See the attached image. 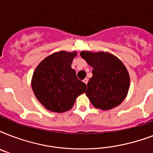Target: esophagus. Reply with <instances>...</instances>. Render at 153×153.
I'll return each instance as SVG.
<instances>
[{
    "label": "esophagus",
    "mask_w": 153,
    "mask_h": 153,
    "mask_svg": "<svg viewBox=\"0 0 153 153\" xmlns=\"http://www.w3.org/2000/svg\"><path fill=\"white\" fill-rule=\"evenodd\" d=\"M83 82H84V83L87 84V82H88V79H83Z\"/></svg>",
    "instance_id": "34e87169"
}]
</instances>
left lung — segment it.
<instances>
[{"label":"left lung","mask_w":153,"mask_h":153,"mask_svg":"<svg viewBox=\"0 0 153 153\" xmlns=\"http://www.w3.org/2000/svg\"><path fill=\"white\" fill-rule=\"evenodd\" d=\"M80 55L93 67L86 92L94 106L102 110L117 106L129 89L128 72L121 60L110 53L82 51Z\"/></svg>","instance_id":"obj_1"}]
</instances>
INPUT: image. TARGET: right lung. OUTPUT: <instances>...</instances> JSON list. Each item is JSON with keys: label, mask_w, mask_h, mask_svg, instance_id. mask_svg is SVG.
<instances>
[{"label": "right lung", "mask_w": 153, "mask_h": 153, "mask_svg": "<svg viewBox=\"0 0 153 153\" xmlns=\"http://www.w3.org/2000/svg\"><path fill=\"white\" fill-rule=\"evenodd\" d=\"M77 53L61 51L46 57L35 70L32 87L35 96L47 109L63 113L74 105L79 95L86 92V85L71 68Z\"/></svg>", "instance_id": "obj_1"}]
</instances>
